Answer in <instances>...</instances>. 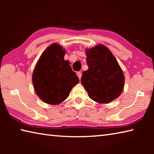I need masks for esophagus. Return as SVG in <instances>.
Wrapping results in <instances>:
<instances>
[{"label": "esophagus", "instance_id": "esophagus-1", "mask_svg": "<svg viewBox=\"0 0 154 154\" xmlns=\"http://www.w3.org/2000/svg\"><path fill=\"white\" fill-rule=\"evenodd\" d=\"M77 75L78 77H79V79H81V78H82V72H77Z\"/></svg>", "mask_w": 154, "mask_h": 154}]
</instances>
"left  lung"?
Masks as SVG:
<instances>
[{
  "mask_svg": "<svg viewBox=\"0 0 154 154\" xmlns=\"http://www.w3.org/2000/svg\"><path fill=\"white\" fill-rule=\"evenodd\" d=\"M88 69L81 82L91 99L98 103H109L121 94L124 75L110 50L99 45L86 50Z\"/></svg>",
  "mask_w": 154,
  "mask_h": 154,
  "instance_id": "left-lung-1",
  "label": "left lung"
}]
</instances>
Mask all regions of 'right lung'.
Here are the masks:
<instances>
[{
	"label": "right lung",
	"instance_id": "1",
	"mask_svg": "<svg viewBox=\"0 0 154 154\" xmlns=\"http://www.w3.org/2000/svg\"><path fill=\"white\" fill-rule=\"evenodd\" d=\"M64 54L61 46L53 43L44 51L33 72L32 82L36 94L50 105L63 102L79 82L69 61L64 60Z\"/></svg>",
	"mask_w": 154,
	"mask_h": 154
}]
</instances>
